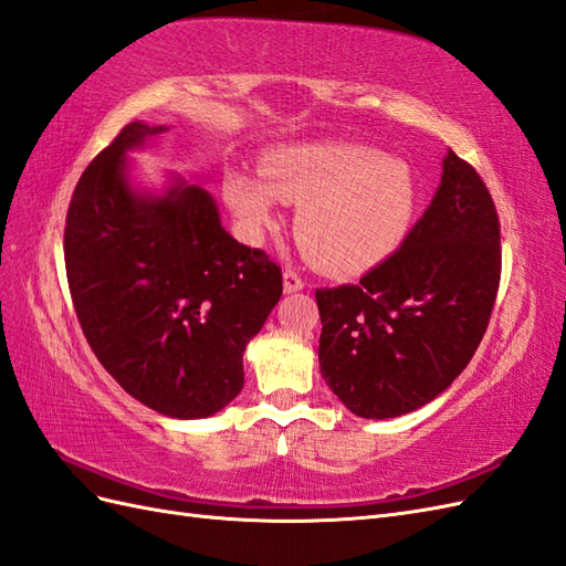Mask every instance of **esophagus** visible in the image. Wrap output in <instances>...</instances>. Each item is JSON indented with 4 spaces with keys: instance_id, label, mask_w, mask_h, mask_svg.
I'll use <instances>...</instances> for the list:
<instances>
[{
    "instance_id": "obj_1",
    "label": "esophagus",
    "mask_w": 566,
    "mask_h": 566,
    "mask_svg": "<svg viewBox=\"0 0 566 566\" xmlns=\"http://www.w3.org/2000/svg\"><path fill=\"white\" fill-rule=\"evenodd\" d=\"M305 284H303V280L298 277V272H294V270H284V292L286 294H296V292H301Z\"/></svg>"
}]
</instances>
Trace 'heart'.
Instances as JSON below:
<instances>
[{
  "label": "heart",
  "mask_w": 566,
  "mask_h": 566,
  "mask_svg": "<svg viewBox=\"0 0 566 566\" xmlns=\"http://www.w3.org/2000/svg\"><path fill=\"white\" fill-rule=\"evenodd\" d=\"M261 176L224 175L222 191L251 234L274 220L277 199L298 203V244L329 272H363L406 241L422 203L408 160L344 142L292 144L270 151Z\"/></svg>",
  "instance_id": "obj_1"
}]
</instances>
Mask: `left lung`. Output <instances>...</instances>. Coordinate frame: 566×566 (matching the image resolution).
I'll return each instance as SVG.
<instances>
[{
    "mask_svg": "<svg viewBox=\"0 0 566 566\" xmlns=\"http://www.w3.org/2000/svg\"><path fill=\"white\" fill-rule=\"evenodd\" d=\"M500 284V224L479 172L453 151L424 216L358 284L317 289L319 373L358 417L427 406L472 360Z\"/></svg>",
    "mask_w": 566,
    "mask_h": 566,
    "instance_id": "8db88e82",
    "label": "left lung"
}]
</instances>
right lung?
Listing matches in <instances>:
<instances>
[{
    "mask_svg": "<svg viewBox=\"0 0 566 566\" xmlns=\"http://www.w3.org/2000/svg\"><path fill=\"white\" fill-rule=\"evenodd\" d=\"M166 125L135 120L77 180L63 253L87 344L123 389L175 419L220 412L244 386V350L282 296L265 251L224 232L201 185L130 180L127 151Z\"/></svg>",
    "mask_w": 566,
    "mask_h": 566,
    "instance_id": "add662e5",
    "label": "right lung"
}]
</instances>
